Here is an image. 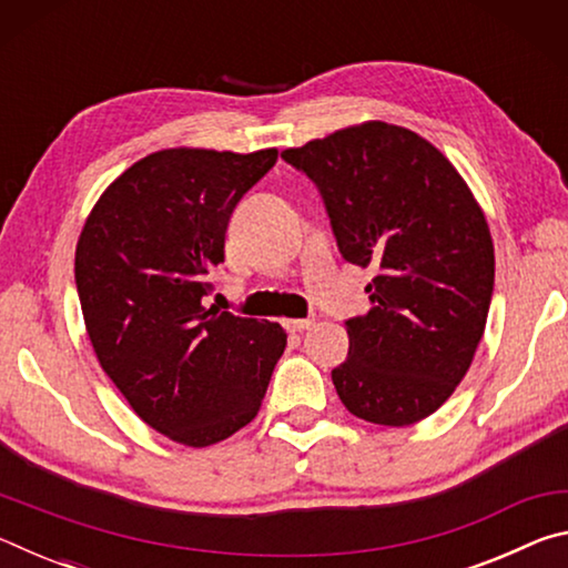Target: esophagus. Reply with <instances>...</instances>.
I'll use <instances>...</instances> for the list:
<instances>
[{
  "mask_svg": "<svg viewBox=\"0 0 568 568\" xmlns=\"http://www.w3.org/2000/svg\"><path fill=\"white\" fill-rule=\"evenodd\" d=\"M315 323V318H295V321H285L283 325L291 333H303V331H307L311 328V325Z\"/></svg>",
  "mask_w": 568,
  "mask_h": 568,
  "instance_id": "34e87169",
  "label": "esophagus"
}]
</instances>
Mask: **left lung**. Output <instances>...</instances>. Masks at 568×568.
<instances>
[{"instance_id": "8db88e82", "label": "left lung", "mask_w": 568, "mask_h": 568, "mask_svg": "<svg viewBox=\"0 0 568 568\" xmlns=\"http://www.w3.org/2000/svg\"><path fill=\"white\" fill-rule=\"evenodd\" d=\"M281 158L315 182L345 261L376 273L333 368L343 406L378 426L423 420L464 381L486 328L484 210L444 152L398 124L363 122Z\"/></svg>"}]
</instances>
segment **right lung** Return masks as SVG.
<instances>
[{
	"label": "right lung",
	"instance_id": "obj_1",
	"mask_svg": "<svg viewBox=\"0 0 568 568\" xmlns=\"http://www.w3.org/2000/svg\"><path fill=\"white\" fill-rule=\"evenodd\" d=\"M275 160V148L152 152L102 192L77 240V295L102 371L182 446L247 426L285 351L277 323L203 305L230 215Z\"/></svg>",
	"mask_w": 568,
	"mask_h": 568
}]
</instances>
